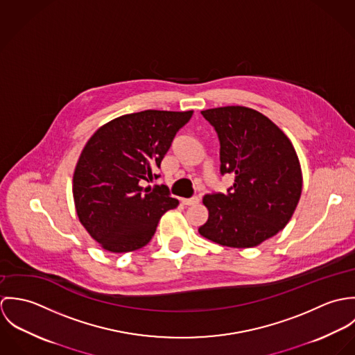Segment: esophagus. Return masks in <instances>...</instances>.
I'll return each mask as SVG.
<instances>
[{
  "instance_id": "esophagus-1",
  "label": "esophagus",
  "mask_w": 355,
  "mask_h": 355,
  "mask_svg": "<svg viewBox=\"0 0 355 355\" xmlns=\"http://www.w3.org/2000/svg\"><path fill=\"white\" fill-rule=\"evenodd\" d=\"M200 202V198L198 197H191V198H183L182 203L183 205H187V206H191V205H197Z\"/></svg>"
}]
</instances>
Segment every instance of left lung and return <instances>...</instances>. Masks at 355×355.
Masks as SVG:
<instances>
[{
  "label": "left lung",
  "mask_w": 355,
  "mask_h": 355,
  "mask_svg": "<svg viewBox=\"0 0 355 355\" xmlns=\"http://www.w3.org/2000/svg\"><path fill=\"white\" fill-rule=\"evenodd\" d=\"M220 142V173L234 175L225 194L203 197L207 221L198 228L221 246L254 248L290 221L302 193L298 155L286 134L246 106L202 110Z\"/></svg>",
  "instance_id": "obj_1"
}]
</instances>
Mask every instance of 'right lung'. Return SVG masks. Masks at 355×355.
Masks as SVG:
<instances>
[{"label":"right lung","instance_id":"1","mask_svg":"<svg viewBox=\"0 0 355 355\" xmlns=\"http://www.w3.org/2000/svg\"><path fill=\"white\" fill-rule=\"evenodd\" d=\"M193 110H144L120 116L98 128L86 144L73 173V201L86 231L110 253L146 246L161 216L178 206L159 178V168L178 131Z\"/></svg>","mask_w":355,"mask_h":355}]
</instances>
